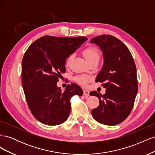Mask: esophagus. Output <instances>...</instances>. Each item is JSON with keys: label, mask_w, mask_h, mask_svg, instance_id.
<instances>
[{"label": "esophagus", "mask_w": 155, "mask_h": 155, "mask_svg": "<svg viewBox=\"0 0 155 155\" xmlns=\"http://www.w3.org/2000/svg\"><path fill=\"white\" fill-rule=\"evenodd\" d=\"M89 93H90V92H89V91H88V90H84L83 91V94L86 97H87L89 96Z\"/></svg>", "instance_id": "34e87169"}]
</instances>
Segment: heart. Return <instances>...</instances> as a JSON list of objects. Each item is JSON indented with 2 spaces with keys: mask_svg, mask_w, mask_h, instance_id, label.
Instances as JSON below:
<instances>
[{
  "mask_svg": "<svg viewBox=\"0 0 155 155\" xmlns=\"http://www.w3.org/2000/svg\"><path fill=\"white\" fill-rule=\"evenodd\" d=\"M83 55L84 58L87 61L88 63L92 62H97L99 61L100 58V55L99 51L97 50V48L93 46H90L85 48L83 51ZM71 59V56L67 59V64H68L70 63V61ZM91 77L85 76V75H82V76H78L75 78V80L79 84L81 85H86L91 80Z\"/></svg>",
  "mask_w": 155,
  "mask_h": 155,
  "instance_id": "b5f03b06",
  "label": "heart"
}]
</instances>
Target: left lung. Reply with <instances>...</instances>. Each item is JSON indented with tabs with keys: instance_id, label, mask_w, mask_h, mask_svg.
I'll return each mask as SVG.
<instances>
[{
	"instance_id": "8db88e82",
	"label": "left lung",
	"mask_w": 155,
	"mask_h": 155,
	"mask_svg": "<svg viewBox=\"0 0 155 155\" xmlns=\"http://www.w3.org/2000/svg\"><path fill=\"white\" fill-rule=\"evenodd\" d=\"M100 48L104 62L96 82L106 88L104 95L92 91L91 96L100 100L92 110L93 118L107 125H116L124 121L133 109L138 92L137 68L128 48L118 39L101 35L91 40Z\"/></svg>"
}]
</instances>
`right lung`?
<instances>
[{
	"instance_id": "obj_1",
	"label": "right lung",
	"mask_w": 155,
	"mask_h": 155,
	"mask_svg": "<svg viewBox=\"0 0 155 155\" xmlns=\"http://www.w3.org/2000/svg\"><path fill=\"white\" fill-rule=\"evenodd\" d=\"M86 37L45 35L34 41L22 61V85L28 105L35 118L48 125L64 122L70 112V98L81 96L77 84L68 85L64 92L57 82L65 72V63L87 40Z\"/></svg>"
}]
</instances>
